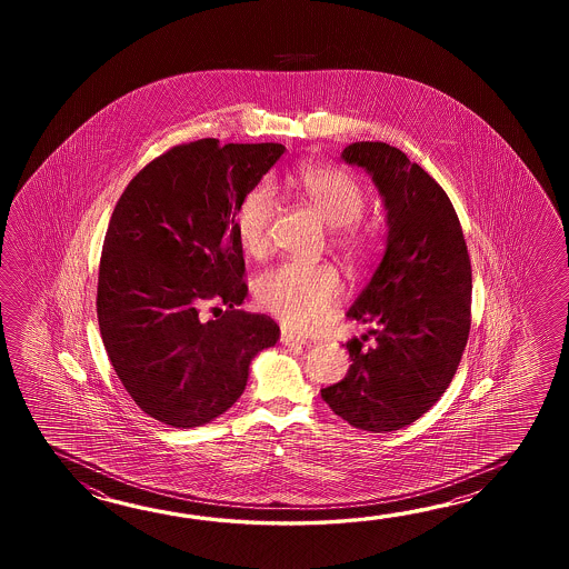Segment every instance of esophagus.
Here are the masks:
<instances>
[{
  "mask_svg": "<svg viewBox=\"0 0 569 569\" xmlns=\"http://www.w3.org/2000/svg\"><path fill=\"white\" fill-rule=\"evenodd\" d=\"M280 343H282V346H289V348H302V346H305V339L295 336V333H290L287 329H282V331H280Z\"/></svg>",
  "mask_w": 569,
  "mask_h": 569,
  "instance_id": "obj_1",
  "label": "esophagus"
}]
</instances>
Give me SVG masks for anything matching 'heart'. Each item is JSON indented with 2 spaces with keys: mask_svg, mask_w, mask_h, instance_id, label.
<instances>
[{
  "mask_svg": "<svg viewBox=\"0 0 569 569\" xmlns=\"http://www.w3.org/2000/svg\"><path fill=\"white\" fill-rule=\"evenodd\" d=\"M292 189L333 226L331 242L348 260L360 264L372 254L376 231L360 219L366 191L353 174L336 167H302L292 177ZM277 207V194L268 182H258L243 194L233 228L246 254L258 258L267 252ZM339 295L338 270L327 262L307 264L289 260L262 270L254 279L260 309L299 331L323 326Z\"/></svg>",
  "mask_w": 569,
  "mask_h": 569,
  "instance_id": "b5f03b06",
  "label": "heart"
}]
</instances>
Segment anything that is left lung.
I'll return each mask as SVG.
<instances>
[{
    "label": "left lung",
    "mask_w": 569,
    "mask_h": 569,
    "mask_svg": "<svg viewBox=\"0 0 569 569\" xmlns=\"http://www.w3.org/2000/svg\"><path fill=\"white\" fill-rule=\"evenodd\" d=\"M341 158L368 170L385 197L387 252L348 317L372 323L346 341L351 366L321 397L363 431H397L436 405L466 350L472 264L460 219L439 182L387 142H353Z\"/></svg>",
    "instance_id": "8db88e82"
}]
</instances>
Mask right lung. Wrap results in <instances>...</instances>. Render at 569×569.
I'll use <instances>...</instances> for the list:
<instances>
[{"label":"right lung","instance_id":"1","mask_svg":"<svg viewBox=\"0 0 569 569\" xmlns=\"http://www.w3.org/2000/svg\"><path fill=\"white\" fill-rule=\"evenodd\" d=\"M282 152L277 142L216 138L172 146L128 182L111 213L99 331L121 385L160 423L187 429L228 411L252 358L279 339L274 319L238 309L248 284L233 218Z\"/></svg>","mask_w":569,"mask_h":569}]
</instances>
